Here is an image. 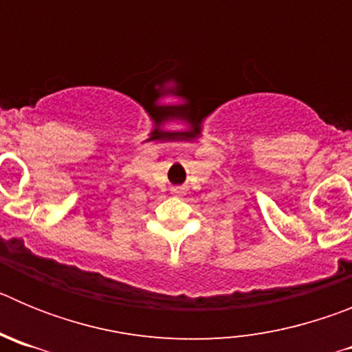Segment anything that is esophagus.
Here are the masks:
<instances>
[{"mask_svg":"<svg viewBox=\"0 0 352 352\" xmlns=\"http://www.w3.org/2000/svg\"><path fill=\"white\" fill-rule=\"evenodd\" d=\"M174 192H176V194H179V192H182V188H179V186H176V188H174Z\"/></svg>","mask_w":352,"mask_h":352,"instance_id":"obj_1","label":"esophagus"}]
</instances>
